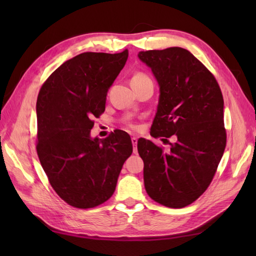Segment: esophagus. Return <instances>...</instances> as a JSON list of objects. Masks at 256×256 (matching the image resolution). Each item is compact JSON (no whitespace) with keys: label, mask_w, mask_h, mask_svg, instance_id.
<instances>
[{"label":"esophagus","mask_w":256,"mask_h":256,"mask_svg":"<svg viewBox=\"0 0 256 256\" xmlns=\"http://www.w3.org/2000/svg\"><path fill=\"white\" fill-rule=\"evenodd\" d=\"M131 140H132V144H133V146H134V152H135V153H136V146H138V138H131Z\"/></svg>","instance_id":"34e87169"}]
</instances>
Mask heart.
<instances>
[{
    "label": "heart",
    "mask_w": 256,
    "mask_h": 256,
    "mask_svg": "<svg viewBox=\"0 0 256 256\" xmlns=\"http://www.w3.org/2000/svg\"><path fill=\"white\" fill-rule=\"evenodd\" d=\"M150 77L146 74L144 72H136L135 74L132 79H131V84H134V82H138V81H142V80H145V79H148ZM128 128H136V125L133 124V123H128Z\"/></svg>",
    "instance_id": "obj_1"
}]
</instances>
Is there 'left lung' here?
I'll return each mask as SVG.
<instances>
[{
    "label": "left lung",
    "instance_id": "left-lung-1",
    "mask_svg": "<svg viewBox=\"0 0 256 256\" xmlns=\"http://www.w3.org/2000/svg\"><path fill=\"white\" fill-rule=\"evenodd\" d=\"M160 84L153 138L175 136L167 152L140 138L146 192L168 208H184L209 187L226 145L224 96L204 64L180 47L140 52Z\"/></svg>",
    "mask_w": 256,
    "mask_h": 256
}]
</instances>
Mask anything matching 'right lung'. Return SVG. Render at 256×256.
Instances as JSON below:
<instances>
[{
	"label": "right lung",
	"instance_id": "right-lung-1",
	"mask_svg": "<svg viewBox=\"0 0 256 256\" xmlns=\"http://www.w3.org/2000/svg\"><path fill=\"white\" fill-rule=\"evenodd\" d=\"M128 56V50L80 54L58 67L38 94V158L52 189L74 208H94L110 199L133 152L131 138L121 130L103 140L90 136Z\"/></svg>",
	"mask_w": 256,
	"mask_h": 256
}]
</instances>
